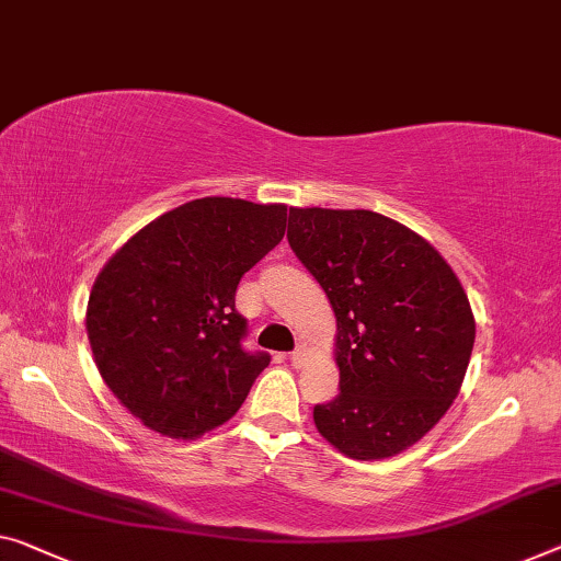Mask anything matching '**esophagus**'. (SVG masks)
<instances>
[{
	"label": "esophagus",
	"mask_w": 561,
	"mask_h": 561,
	"mask_svg": "<svg viewBox=\"0 0 561 561\" xmlns=\"http://www.w3.org/2000/svg\"><path fill=\"white\" fill-rule=\"evenodd\" d=\"M306 356H308V353H306V346H298L296 351H290V364L293 366H300V364H304V360H306Z\"/></svg>",
	"instance_id": "1"
}]
</instances>
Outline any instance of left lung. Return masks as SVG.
I'll return each mask as SVG.
<instances>
[{"instance_id": "obj_1", "label": "left lung", "mask_w": 561, "mask_h": 561, "mask_svg": "<svg viewBox=\"0 0 561 561\" xmlns=\"http://www.w3.org/2000/svg\"><path fill=\"white\" fill-rule=\"evenodd\" d=\"M288 243L339 325L341 393L313 407L318 431L360 461L409 449L451 407L477 335L451 265L374 210L290 208Z\"/></svg>"}]
</instances>
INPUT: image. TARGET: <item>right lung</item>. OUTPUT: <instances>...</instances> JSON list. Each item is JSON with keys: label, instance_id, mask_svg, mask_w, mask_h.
<instances>
[{"label": "right lung", "instance_id": "obj_1", "mask_svg": "<svg viewBox=\"0 0 561 561\" xmlns=\"http://www.w3.org/2000/svg\"><path fill=\"white\" fill-rule=\"evenodd\" d=\"M286 205L201 197L160 215L110 257L88 304V339L110 391L145 426L193 438L245 401L265 351H245L243 275L286 232Z\"/></svg>", "mask_w": 561, "mask_h": 561}]
</instances>
